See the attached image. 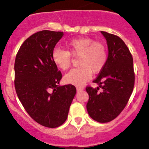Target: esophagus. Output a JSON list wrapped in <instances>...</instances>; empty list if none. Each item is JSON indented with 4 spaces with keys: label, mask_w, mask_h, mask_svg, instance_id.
<instances>
[{
    "label": "esophagus",
    "mask_w": 149,
    "mask_h": 149,
    "mask_svg": "<svg viewBox=\"0 0 149 149\" xmlns=\"http://www.w3.org/2000/svg\"><path fill=\"white\" fill-rule=\"evenodd\" d=\"M76 90H77V92H80V91H82V90H83V88H80V87H77Z\"/></svg>",
    "instance_id": "esophagus-1"
}]
</instances>
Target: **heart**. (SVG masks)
Wrapping results in <instances>:
<instances>
[{"label":"heart","instance_id":"obj_1","mask_svg":"<svg viewBox=\"0 0 149 149\" xmlns=\"http://www.w3.org/2000/svg\"><path fill=\"white\" fill-rule=\"evenodd\" d=\"M67 50L54 48L52 59L54 64L61 70L71 66V56L78 58L79 67L71 69L64 76L66 83L82 86L90 78L92 73L100 72L107 61V48L105 44L95 41L90 38L73 39L66 43Z\"/></svg>","mask_w":149,"mask_h":149}]
</instances>
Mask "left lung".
Returning <instances> with one entry per match:
<instances>
[{"instance_id": "8db88e82", "label": "left lung", "mask_w": 149, "mask_h": 149, "mask_svg": "<svg viewBox=\"0 0 149 149\" xmlns=\"http://www.w3.org/2000/svg\"><path fill=\"white\" fill-rule=\"evenodd\" d=\"M101 33L107 40L109 55L103 69L93 81L99 87L86 88L89 95L87 110L95 120L108 123L115 119L127 105L135 76L132 56L123 40L113 34Z\"/></svg>"}]
</instances>
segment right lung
Here are the masks:
<instances>
[{"mask_svg": "<svg viewBox=\"0 0 149 149\" xmlns=\"http://www.w3.org/2000/svg\"><path fill=\"white\" fill-rule=\"evenodd\" d=\"M61 31L43 30L26 39L15 61V87L26 111L36 122L54 128L66 121L76 93L73 85H59L62 75L52 59Z\"/></svg>", "mask_w": 149, "mask_h": 149, "instance_id": "obj_1", "label": "right lung"}]
</instances>
